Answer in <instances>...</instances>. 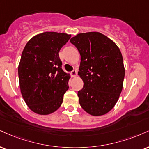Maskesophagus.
<instances>
[{
    "mask_svg": "<svg viewBox=\"0 0 149 149\" xmlns=\"http://www.w3.org/2000/svg\"><path fill=\"white\" fill-rule=\"evenodd\" d=\"M71 76L73 77V78H75V77L77 76L76 70H73V71L71 72Z\"/></svg>",
    "mask_w": 149,
    "mask_h": 149,
    "instance_id": "1",
    "label": "esophagus"
}]
</instances>
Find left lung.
Instances as JSON below:
<instances>
[{"label":"left lung","instance_id":"8db88e82","mask_svg":"<svg viewBox=\"0 0 149 149\" xmlns=\"http://www.w3.org/2000/svg\"><path fill=\"white\" fill-rule=\"evenodd\" d=\"M70 42L80 55L78 74L84 82L78 92L80 106L92 116L107 114L123 89L125 68L119 47L98 32L78 34Z\"/></svg>","mask_w":149,"mask_h":149}]
</instances>
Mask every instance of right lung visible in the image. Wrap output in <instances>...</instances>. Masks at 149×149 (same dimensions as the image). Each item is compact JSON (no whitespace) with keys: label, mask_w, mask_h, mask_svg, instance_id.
I'll return each instance as SVG.
<instances>
[{"label":"right lung","mask_w":149,"mask_h":149,"mask_svg":"<svg viewBox=\"0 0 149 149\" xmlns=\"http://www.w3.org/2000/svg\"><path fill=\"white\" fill-rule=\"evenodd\" d=\"M71 36L45 32L34 36L23 49L18 67L19 86L26 105L36 114H50L62 105L70 75L61 67L59 51Z\"/></svg>","instance_id":"right-lung-1"}]
</instances>
